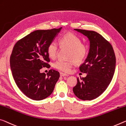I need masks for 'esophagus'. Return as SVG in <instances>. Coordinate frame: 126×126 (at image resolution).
Instances as JSON below:
<instances>
[{
    "instance_id": "esophagus-1",
    "label": "esophagus",
    "mask_w": 126,
    "mask_h": 126,
    "mask_svg": "<svg viewBox=\"0 0 126 126\" xmlns=\"http://www.w3.org/2000/svg\"><path fill=\"white\" fill-rule=\"evenodd\" d=\"M60 75H61V76H62V77L68 76V75H67V74L64 73H62V72H61V73H60Z\"/></svg>"
}]
</instances>
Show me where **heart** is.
<instances>
[{"mask_svg": "<svg viewBox=\"0 0 126 126\" xmlns=\"http://www.w3.org/2000/svg\"><path fill=\"white\" fill-rule=\"evenodd\" d=\"M62 47H67L70 49L69 58L73 59L77 63L82 62L86 58L89 53V48L86 45L82 43L81 40L72 33H67L59 39ZM47 54L50 57L54 59L57 57L59 51V45L55 41H52L47 47ZM75 62L73 60L64 61L59 59L54 63V67L58 70L69 72L72 68Z\"/></svg>", "mask_w": 126, "mask_h": 126, "instance_id": "1", "label": "heart"}]
</instances>
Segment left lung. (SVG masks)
Listing matches in <instances>:
<instances>
[{"mask_svg": "<svg viewBox=\"0 0 126 126\" xmlns=\"http://www.w3.org/2000/svg\"><path fill=\"white\" fill-rule=\"evenodd\" d=\"M88 38L89 52L79 70L87 73L77 78L73 88L76 96L82 100H91L103 93L113 79L115 68V55L112 46L100 34L94 31L74 29Z\"/></svg>", "mask_w": 126, "mask_h": 126, "instance_id": "1", "label": "left lung"}]
</instances>
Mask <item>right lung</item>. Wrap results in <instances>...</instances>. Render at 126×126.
Listing matches in <instances>:
<instances>
[{"label":"right lung","instance_id":"obj_1","mask_svg":"<svg viewBox=\"0 0 126 126\" xmlns=\"http://www.w3.org/2000/svg\"><path fill=\"white\" fill-rule=\"evenodd\" d=\"M62 28L36 30L18 41L10 57L16 83L28 97L41 100L51 94L59 79V72L50 69L46 75L40 69L49 66L47 47Z\"/></svg>","mask_w":126,"mask_h":126}]
</instances>
